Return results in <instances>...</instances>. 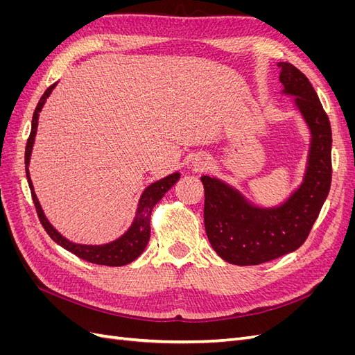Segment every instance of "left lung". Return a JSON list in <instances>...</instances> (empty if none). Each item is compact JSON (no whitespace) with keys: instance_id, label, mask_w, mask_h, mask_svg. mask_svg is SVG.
<instances>
[{"instance_id":"1","label":"left lung","mask_w":355,"mask_h":355,"mask_svg":"<svg viewBox=\"0 0 355 355\" xmlns=\"http://www.w3.org/2000/svg\"><path fill=\"white\" fill-rule=\"evenodd\" d=\"M284 92L311 128L313 141L304 184L283 206L257 209L223 182L201 176L204 185V227L222 259L234 265L270 262L299 249L318 218L331 184V128L326 111L309 80L292 63H278Z\"/></svg>"}]
</instances>
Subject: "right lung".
Segmentation results:
<instances>
[{"instance_id": "add662e5", "label": "right lung", "mask_w": 355, "mask_h": 355, "mask_svg": "<svg viewBox=\"0 0 355 355\" xmlns=\"http://www.w3.org/2000/svg\"><path fill=\"white\" fill-rule=\"evenodd\" d=\"M53 87H55V84L50 85V87L44 92V94L41 96V99L37 105V108L34 111V116H32V127H31V133H29L28 142H26V149H25L26 178H28V184L31 188L32 200H34L35 209H37L38 219L42 225V228H44L46 232L50 235L51 240H55L59 245L63 247V249H67L68 252L81 257V259H84V261L92 262V263H98V265H106V266H121V265L130 263L145 250V247L149 241V235H151V227H149V222H151V211H153L154 206L161 198L164 197L166 192L176 184V180L180 178V175L179 173L168 175L167 178L155 182V184H153V185H149L144 191L141 201H139V209H137V214H136V219H135L133 225L130 227V230H128L123 235V237L118 239L116 241H112V243L105 244V245H83V244H73V243L68 241L67 239H63L62 235L51 227L49 220L46 219L44 213H42L41 206H40V202H38L37 196L34 192V187H32L29 171H28L32 144H34V137L37 133V125H38V112L41 111L42 105H44Z\"/></svg>"}]
</instances>
